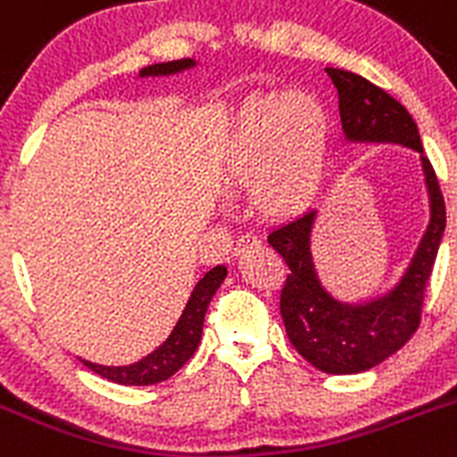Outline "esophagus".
<instances>
[{
	"mask_svg": "<svg viewBox=\"0 0 457 457\" xmlns=\"http://www.w3.org/2000/svg\"><path fill=\"white\" fill-rule=\"evenodd\" d=\"M256 245H261V240H258L253 233H246V236H240V240L236 242V249H233V253H236V256H240L242 251L249 249V246H256Z\"/></svg>",
	"mask_w": 457,
	"mask_h": 457,
	"instance_id": "1",
	"label": "esophagus"
}]
</instances>
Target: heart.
I'll list each match as a JSON object with an SVG mask.
<instances>
[{"instance_id": "obj_1", "label": "heart", "mask_w": 457, "mask_h": 457, "mask_svg": "<svg viewBox=\"0 0 457 457\" xmlns=\"http://www.w3.org/2000/svg\"><path fill=\"white\" fill-rule=\"evenodd\" d=\"M330 122L312 97L267 92L231 117L220 152L228 187L251 186L253 206L267 217H292L311 206L324 181Z\"/></svg>"}]
</instances>
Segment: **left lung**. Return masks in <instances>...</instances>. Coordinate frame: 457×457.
I'll return each instance as SVG.
<instances>
[{"label": "left lung", "mask_w": 457, "mask_h": 457, "mask_svg": "<svg viewBox=\"0 0 457 457\" xmlns=\"http://www.w3.org/2000/svg\"><path fill=\"white\" fill-rule=\"evenodd\" d=\"M326 74L337 87L345 136L351 142H396L420 152L430 199L428 228L410 267L395 290L367 303L337 301L321 286L311 251L317 211L278 226L267 237L290 270L280 290V317L292 346L326 374H358L396 353L420 328L426 283L445 236L446 206L433 165L424 156L420 129L405 106L360 74L337 67H326Z\"/></svg>", "instance_id": "obj_1"}]
</instances>
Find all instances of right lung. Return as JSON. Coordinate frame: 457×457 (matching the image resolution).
Instances as JSON below:
<instances>
[{
    "label": "right lung",
    "mask_w": 457,
    "mask_h": 457,
    "mask_svg": "<svg viewBox=\"0 0 457 457\" xmlns=\"http://www.w3.org/2000/svg\"><path fill=\"white\" fill-rule=\"evenodd\" d=\"M195 65L192 58H181V61H170V62H156V65L142 67L140 77H167V74H177L181 70ZM226 278V267L217 265L211 271H206V276L199 280L192 290L190 299L186 303V311L179 317L177 326L170 333L165 342L158 346L156 351H152L149 355H145L142 360L133 362V365L124 367H104L95 365V362H87L81 360L87 370H92L95 374H99L102 378L112 380V383L120 385H154L162 383L170 376L177 374L187 360L192 358V353L196 351L201 342V330H204V317H206L208 303H211L212 295L217 292V287L221 286V280Z\"/></svg>",
    "instance_id": "1"
}]
</instances>
